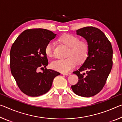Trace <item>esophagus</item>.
<instances>
[{"label":"esophagus","mask_w":122,"mask_h":122,"mask_svg":"<svg viewBox=\"0 0 122 122\" xmlns=\"http://www.w3.org/2000/svg\"><path fill=\"white\" fill-rule=\"evenodd\" d=\"M62 74L65 75H71V73H62Z\"/></svg>","instance_id":"esophagus-1"}]
</instances>
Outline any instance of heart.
Listing matches in <instances>:
<instances>
[{
    "label": "heart",
    "mask_w": 122,
    "mask_h": 122,
    "mask_svg": "<svg viewBox=\"0 0 122 122\" xmlns=\"http://www.w3.org/2000/svg\"><path fill=\"white\" fill-rule=\"evenodd\" d=\"M59 41L69 48L67 57L66 59H59L51 63V68L61 72H67L82 63L88 57L90 46L86 40H80L78 37L71 34H65L59 38ZM54 43L50 41L45 47V53L48 56L53 55Z\"/></svg>",
    "instance_id": "1"
}]
</instances>
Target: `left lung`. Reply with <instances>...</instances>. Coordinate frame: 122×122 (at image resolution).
I'll use <instances>...</instances> for the list:
<instances>
[{"mask_svg":"<svg viewBox=\"0 0 122 122\" xmlns=\"http://www.w3.org/2000/svg\"><path fill=\"white\" fill-rule=\"evenodd\" d=\"M76 34L85 38L90 50L83 65L73 71L79 80L71 88L77 95L91 97L100 92L105 85L112 67V47L104 32L95 27L79 29ZM83 71L86 73H82Z\"/></svg>","mask_w":122,"mask_h":122,"instance_id":"1","label":"left lung"}]
</instances>
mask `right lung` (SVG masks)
<instances>
[{
  "label": "right lung",
  "instance_id": "1",
  "mask_svg": "<svg viewBox=\"0 0 122 122\" xmlns=\"http://www.w3.org/2000/svg\"><path fill=\"white\" fill-rule=\"evenodd\" d=\"M56 34L45 29H27L15 40L10 51V68L12 75L21 91L30 97H38L49 91L54 79L60 73L38 68L48 65L45 47Z\"/></svg>",
  "mask_w": 122,
  "mask_h": 122
}]
</instances>
